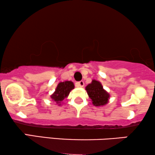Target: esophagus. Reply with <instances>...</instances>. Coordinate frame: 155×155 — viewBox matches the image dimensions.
Masks as SVG:
<instances>
[{"mask_svg":"<svg viewBox=\"0 0 155 155\" xmlns=\"http://www.w3.org/2000/svg\"><path fill=\"white\" fill-rule=\"evenodd\" d=\"M77 85H78V87H84V81H80V82H77Z\"/></svg>","mask_w":155,"mask_h":155,"instance_id":"esophagus-1","label":"esophagus"}]
</instances>
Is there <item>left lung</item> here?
<instances>
[{
    "instance_id": "left-lung-1",
    "label": "left lung",
    "mask_w": 155,
    "mask_h": 155,
    "mask_svg": "<svg viewBox=\"0 0 155 155\" xmlns=\"http://www.w3.org/2000/svg\"><path fill=\"white\" fill-rule=\"evenodd\" d=\"M85 90L95 107L104 106L109 101L110 94L103 88L100 82L93 80L90 84H87Z\"/></svg>"
}]
</instances>
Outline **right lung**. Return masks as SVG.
<instances>
[{
  "label": "right lung",
  "instance_id": "add662e5",
  "mask_svg": "<svg viewBox=\"0 0 155 155\" xmlns=\"http://www.w3.org/2000/svg\"><path fill=\"white\" fill-rule=\"evenodd\" d=\"M74 87H75V86H74L73 82H61L57 85V87L56 88L54 94L51 95V98L54 101H56L58 106H60L61 101L68 97L70 92L73 89H74Z\"/></svg>",
  "mask_w": 155,
  "mask_h": 155
}]
</instances>
